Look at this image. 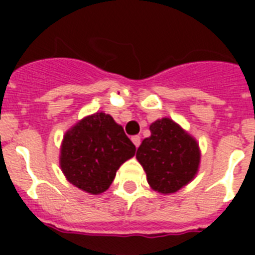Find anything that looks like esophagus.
I'll return each mask as SVG.
<instances>
[{"label":"esophagus","mask_w":255,"mask_h":255,"mask_svg":"<svg viewBox=\"0 0 255 255\" xmlns=\"http://www.w3.org/2000/svg\"><path fill=\"white\" fill-rule=\"evenodd\" d=\"M132 143H133V144H135V147L136 148H137V147H139V145H140V141H141V140H140V136H137V135H136V136H132Z\"/></svg>","instance_id":"obj_1"}]
</instances>
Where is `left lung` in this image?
<instances>
[{"label":"left lung","instance_id":"1","mask_svg":"<svg viewBox=\"0 0 255 255\" xmlns=\"http://www.w3.org/2000/svg\"><path fill=\"white\" fill-rule=\"evenodd\" d=\"M149 129L151 136L140 144L136 159L143 165L152 189L174 193L197 173L201 157L198 144L169 118L156 120Z\"/></svg>","mask_w":255,"mask_h":255}]
</instances>
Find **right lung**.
Segmentation results:
<instances>
[{
    "label": "right lung",
    "instance_id": "right-lung-1",
    "mask_svg": "<svg viewBox=\"0 0 255 255\" xmlns=\"http://www.w3.org/2000/svg\"><path fill=\"white\" fill-rule=\"evenodd\" d=\"M136 147L111 115L96 112L78 122L63 136L62 172L87 193L107 190L120 165L135 155Z\"/></svg>",
    "mask_w": 255,
    "mask_h": 255
}]
</instances>
